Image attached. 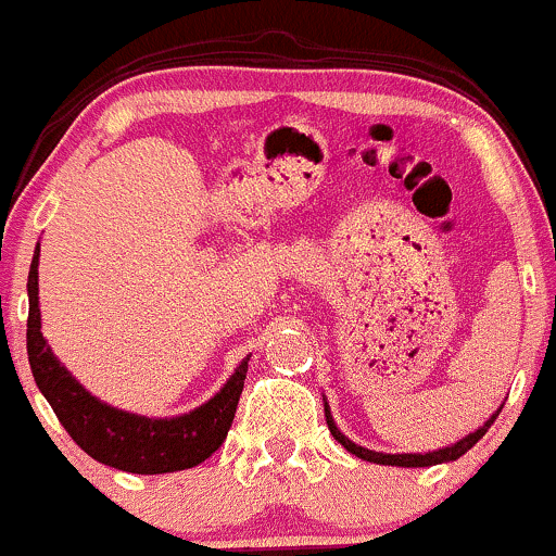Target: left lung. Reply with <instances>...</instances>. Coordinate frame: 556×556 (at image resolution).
I'll return each instance as SVG.
<instances>
[{"mask_svg": "<svg viewBox=\"0 0 556 556\" xmlns=\"http://www.w3.org/2000/svg\"><path fill=\"white\" fill-rule=\"evenodd\" d=\"M498 412H502V406H498ZM498 412L491 414V417H488L485 422L478 427V430L469 432V435H465V438H459V441L451 443V446L427 451V454H386V451H371V448L358 446V443H353L351 438H345L343 432H340V427L334 425L332 412H329V404H327V399H325V417H327L329 432H332L334 441H338L345 451L356 454L358 459L375 462V465H388V467H432V465H443V462H456L462 454H467V451L472 448L475 443H478L480 438L485 435L488 427H491L493 419L498 417Z\"/></svg>", "mask_w": 556, "mask_h": 556, "instance_id": "1", "label": "left lung"}]
</instances>
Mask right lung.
Returning a JSON list of instances; mask_svg holds the SVG:
<instances>
[{
	"label": "right lung",
	"instance_id": "1",
	"mask_svg": "<svg viewBox=\"0 0 556 556\" xmlns=\"http://www.w3.org/2000/svg\"><path fill=\"white\" fill-rule=\"evenodd\" d=\"M26 348L36 386L73 441L91 459L134 475L179 472L208 459L227 438L250 362V356L242 358L213 399L179 417H144L105 404L65 369L41 334L39 245L28 271Z\"/></svg>",
	"mask_w": 556,
	"mask_h": 556
}]
</instances>
